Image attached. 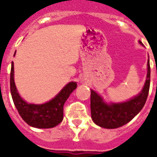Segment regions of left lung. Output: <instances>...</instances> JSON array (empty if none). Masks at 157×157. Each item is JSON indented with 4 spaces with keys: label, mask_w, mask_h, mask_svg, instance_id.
<instances>
[{
    "label": "left lung",
    "mask_w": 157,
    "mask_h": 157,
    "mask_svg": "<svg viewBox=\"0 0 157 157\" xmlns=\"http://www.w3.org/2000/svg\"><path fill=\"white\" fill-rule=\"evenodd\" d=\"M139 43L142 44L140 41ZM151 82L150 60L147 61V76L141 92L124 102L107 104L102 98L91 90V115L93 122L102 128H116L126 124L140 112L148 97Z\"/></svg>",
    "instance_id": "8db88e82"
}]
</instances>
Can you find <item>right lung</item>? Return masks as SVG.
<instances>
[{"label": "right lung", "mask_w": 157, "mask_h": 157, "mask_svg": "<svg viewBox=\"0 0 157 157\" xmlns=\"http://www.w3.org/2000/svg\"><path fill=\"white\" fill-rule=\"evenodd\" d=\"M16 53V52H15ZM15 55V54H14ZM77 86L76 82H69L55 98L44 104H30L20 97L14 82V65L12 62L10 88L12 100L19 114L24 121L34 128H49L55 127L63 120V108L69 96Z\"/></svg>", "instance_id": "obj_1"}]
</instances>
